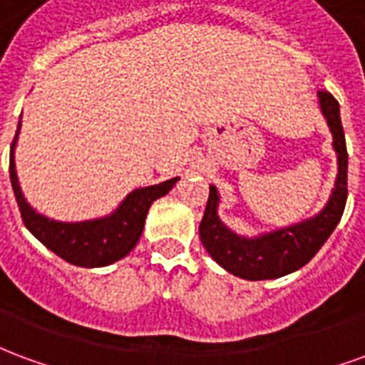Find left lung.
Segmentation results:
<instances>
[{"label": "left lung", "instance_id": "left-lung-1", "mask_svg": "<svg viewBox=\"0 0 365 365\" xmlns=\"http://www.w3.org/2000/svg\"><path fill=\"white\" fill-rule=\"evenodd\" d=\"M319 109L332 135V148L336 152L338 170L334 187L319 213L287 227L246 237L221 221V193L215 185L209 187V201L203 221L199 225V237L209 256L229 274L248 282L275 279L293 274L321 250V246L329 240L332 230L340 222L348 195V152L344 128L340 120V105L330 93L321 91Z\"/></svg>", "mask_w": 365, "mask_h": 365}]
</instances>
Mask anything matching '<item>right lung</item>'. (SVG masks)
<instances>
[{
	"label": "right lung",
	"instance_id": "1",
	"mask_svg": "<svg viewBox=\"0 0 365 365\" xmlns=\"http://www.w3.org/2000/svg\"><path fill=\"white\" fill-rule=\"evenodd\" d=\"M21 119L9 154V178L21 217L31 235L51 252L80 268H103L125 258L138 242L144 230L148 209L156 199L164 197L178 183V175L166 182L136 187L109 215L86 221H56L38 213L21 190L15 170V146L19 140Z\"/></svg>",
	"mask_w": 365,
	"mask_h": 365
}]
</instances>
